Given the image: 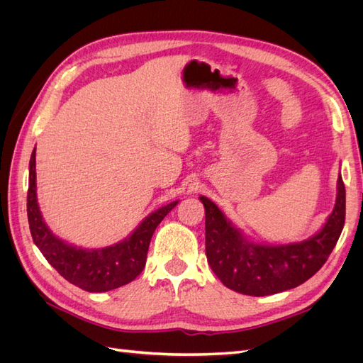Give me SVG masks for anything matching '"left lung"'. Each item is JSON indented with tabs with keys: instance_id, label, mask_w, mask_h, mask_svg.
<instances>
[{
	"instance_id": "8db88e82",
	"label": "left lung",
	"mask_w": 363,
	"mask_h": 363,
	"mask_svg": "<svg viewBox=\"0 0 363 363\" xmlns=\"http://www.w3.org/2000/svg\"><path fill=\"white\" fill-rule=\"evenodd\" d=\"M206 211V256L224 286L244 295L265 296L300 286L321 269L342 233L345 186L337 177L333 212L312 238L288 245L256 244L212 201L200 196Z\"/></svg>"
}]
</instances>
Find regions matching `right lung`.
I'll return each mask as SVG.
<instances>
[{
  "instance_id": "obj_1",
  "label": "right lung",
  "mask_w": 363,
  "mask_h": 363,
  "mask_svg": "<svg viewBox=\"0 0 363 363\" xmlns=\"http://www.w3.org/2000/svg\"><path fill=\"white\" fill-rule=\"evenodd\" d=\"M179 201L157 208L135 232L121 242L106 248H80L54 235L40 213L36 195V148L31 152L27 215L36 247L63 279L87 292H107L133 281L145 268L150 240L156 227Z\"/></svg>"
}]
</instances>
